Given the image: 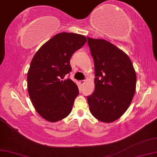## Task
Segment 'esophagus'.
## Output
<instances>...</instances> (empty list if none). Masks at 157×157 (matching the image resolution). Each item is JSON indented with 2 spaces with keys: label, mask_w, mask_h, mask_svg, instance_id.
<instances>
[{
  "label": "esophagus",
  "mask_w": 157,
  "mask_h": 157,
  "mask_svg": "<svg viewBox=\"0 0 157 157\" xmlns=\"http://www.w3.org/2000/svg\"><path fill=\"white\" fill-rule=\"evenodd\" d=\"M85 82H86V80H81L79 81V83H80L81 84H83V83H85Z\"/></svg>",
  "instance_id": "obj_1"
}]
</instances>
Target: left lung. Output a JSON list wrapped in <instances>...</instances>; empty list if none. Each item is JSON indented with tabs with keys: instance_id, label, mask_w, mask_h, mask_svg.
Returning <instances> with one entry per match:
<instances>
[{
	"instance_id": "8db88e82",
	"label": "left lung",
	"mask_w": 157,
	"mask_h": 157,
	"mask_svg": "<svg viewBox=\"0 0 157 157\" xmlns=\"http://www.w3.org/2000/svg\"><path fill=\"white\" fill-rule=\"evenodd\" d=\"M95 64V90L87 96L91 114L110 123L121 117L131 105L136 88V74L128 56L112 43L89 37Z\"/></svg>"
}]
</instances>
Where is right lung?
Listing matches in <instances>:
<instances>
[{"label": "right lung", "mask_w": 157, "mask_h": 157, "mask_svg": "<svg viewBox=\"0 0 157 157\" xmlns=\"http://www.w3.org/2000/svg\"><path fill=\"white\" fill-rule=\"evenodd\" d=\"M83 35L62 32L42 45L31 60L27 88L31 102L43 119L56 122L71 112L78 95V86L70 78V59L86 43Z\"/></svg>", "instance_id": "add662e5"}]
</instances>
